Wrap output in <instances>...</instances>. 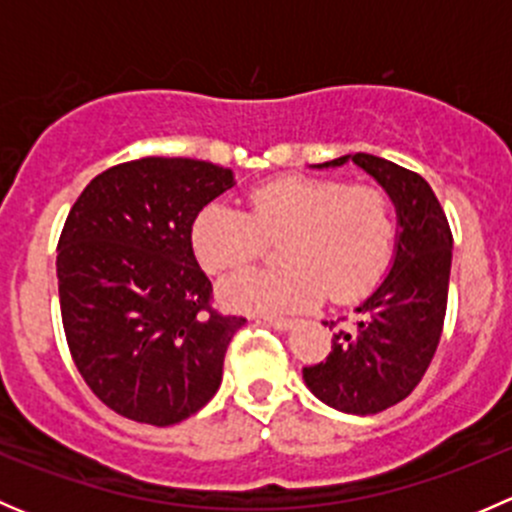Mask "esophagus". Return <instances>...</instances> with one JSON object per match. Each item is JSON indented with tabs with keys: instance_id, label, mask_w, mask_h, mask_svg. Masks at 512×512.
<instances>
[{
	"instance_id": "esophagus-1",
	"label": "esophagus",
	"mask_w": 512,
	"mask_h": 512,
	"mask_svg": "<svg viewBox=\"0 0 512 512\" xmlns=\"http://www.w3.org/2000/svg\"><path fill=\"white\" fill-rule=\"evenodd\" d=\"M262 322L270 324V327H275L277 332H289V329L294 327V319H272V317H262Z\"/></svg>"
}]
</instances>
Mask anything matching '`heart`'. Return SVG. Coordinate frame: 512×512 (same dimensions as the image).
<instances>
[{"label":"heart","mask_w":512,"mask_h":512,"mask_svg":"<svg viewBox=\"0 0 512 512\" xmlns=\"http://www.w3.org/2000/svg\"><path fill=\"white\" fill-rule=\"evenodd\" d=\"M250 213L210 203L193 223L203 267L225 272L255 260L265 237H285L282 270H240L220 282L225 307L250 314H292L324 292L337 302L379 280L394 245V215L381 190L332 178L270 180L252 190Z\"/></svg>","instance_id":"obj_1"}]
</instances>
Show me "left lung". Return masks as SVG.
Wrapping results in <instances>:
<instances>
[{"label":"left lung","mask_w":512,"mask_h":512,"mask_svg":"<svg viewBox=\"0 0 512 512\" xmlns=\"http://www.w3.org/2000/svg\"><path fill=\"white\" fill-rule=\"evenodd\" d=\"M347 163L371 175L394 203V257L384 280L354 307V324L337 329L327 359L304 366L302 376L322 404L366 416L406 399L436 354L446 317L453 237L431 185L391 160L349 153L312 168Z\"/></svg>","instance_id":"obj_1"}]
</instances>
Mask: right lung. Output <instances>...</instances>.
<instances>
[{
  "instance_id": "1",
  "label": "right lung",
  "mask_w": 512,
  "mask_h": 512,
  "mask_svg": "<svg viewBox=\"0 0 512 512\" xmlns=\"http://www.w3.org/2000/svg\"><path fill=\"white\" fill-rule=\"evenodd\" d=\"M235 185L230 168L141 158L96 175L59 237L61 319L76 369L116 414L170 426L203 409L245 324L210 309L193 223Z\"/></svg>"
}]
</instances>
